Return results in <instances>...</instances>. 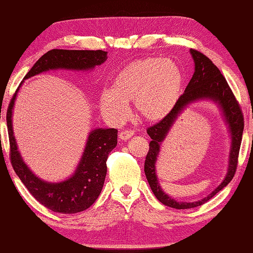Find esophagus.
<instances>
[{"mask_svg":"<svg viewBox=\"0 0 253 253\" xmlns=\"http://www.w3.org/2000/svg\"><path fill=\"white\" fill-rule=\"evenodd\" d=\"M131 136H134V131L132 130H122L119 132V138L122 140H127L129 139Z\"/></svg>","mask_w":253,"mask_h":253,"instance_id":"obj_1","label":"esophagus"}]
</instances>
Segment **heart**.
Returning a JSON list of instances; mask_svg holds the SVG:
<instances>
[{
    "label": "heart",
    "mask_w": 253,
    "mask_h": 253,
    "mask_svg": "<svg viewBox=\"0 0 253 253\" xmlns=\"http://www.w3.org/2000/svg\"><path fill=\"white\" fill-rule=\"evenodd\" d=\"M183 74L173 60L152 57L132 61L115 77L114 88L100 91L99 107L113 124L129 115L134 101L136 114L149 122L160 121L170 113L181 95Z\"/></svg>",
    "instance_id": "heart-1"
}]
</instances>
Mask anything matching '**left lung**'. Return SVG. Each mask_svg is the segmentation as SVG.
Wrapping results in <instances>:
<instances>
[{
	"label": "left lung",
	"mask_w": 253,
	"mask_h": 253,
	"mask_svg": "<svg viewBox=\"0 0 253 253\" xmlns=\"http://www.w3.org/2000/svg\"><path fill=\"white\" fill-rule=\"evenodd\" d=\"M190 53L194 60L193 77L188 83L185 91L178 98L176 105L170 110V113L166 115L160 123L147 128V134L152 140L149 143V151L144 165L145 175H146L149 186H151L156 199L166 207L178 210L200 207V205L208 202L209 200H211L214 195L219 193L222 188L225 187L231 182V179L233 178L235 174V170H237L238 156L240 146H241L243 127H245L241 108H240L232 90H231L221 71L203 53L193 49L190 50ZM201 100H211L216 103L220 108L222 116L229 128L231 145L228 172L220 185L207 198L196 201L195 203H181L166 195L161 190L156 173V162L159 155L160 145L179 115L191 103Z\"/></svg>",
	"instance_id": "8db88e82"
}]
</instances>
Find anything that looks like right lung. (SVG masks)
Returning <instances> with one entry per match:
<instances>
[{
	"label": "right lung",
	"mask_w": 253,
	"mask_h": 253,
	"mask_svg": "<svg viewBox=\"0 0 253 253\" xmlns=\"http://www.w3.org/2000/svg\"><path fill=\"white\" fill-rule=\"evenodd\" d=\"M102 50H63L53 49L34 63L24 80L49 70L88 71L100 66L107 60ZM18 90L8 105L6 124L10 139V158L16 175L37 201L53 212L72 214L84 211L95 203L104 186L107 174V158L117 145L115 128H96L89 132L84 151L75 173L61 182H46L37 176L25 164L16 144L12 116Z\"/></svg>",
	"instance_id": "obj_1"
}]
</instances>
